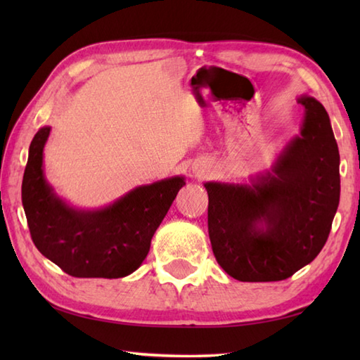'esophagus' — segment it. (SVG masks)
Here are the masks:
<instances>
[{
    "mask_svg": "<svg viewBox=\"0 0 360 360\" xmlns=\"http://www.w3.org/2000/svg\"><path fill=\"white\" fill-rule=\"evenodd\" d=\"M204 172H205V167H204L202 164H201L200 167H195V173H196L198 176H202Z\"/></svg>",
    "mask_w": 360,
    "mask_h": 360,
    "instance_id": "obj_1",
    "label": "esophagus"
}]
</instances>
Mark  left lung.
I'll list each match as a JSON object with an SVG mask.
<instances>
[{"mask_svg":"<svg viewBox=\"0 0 360 360\" xmlns=\"http://www.w3.org/2000/svg\"><path fill=\"white\" fill-rule=\"evenodd\" d=\"M300 136L250 186L205 182L218 264L240 281H280L309 264L331 231L340 198L339 148L323 105L303 96Z\"/></svg>","mask_w":360,"mask_h":360,"instance_id":"1","label":"left lung"}]
</instances>
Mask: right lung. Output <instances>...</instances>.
I'll use <instances>...</instances> for the list:
<instances>
[{
    "mask_svg": "<svg viewBox=\"0 0 360 360\" xmlns=\"http://www.w3.org/2000/svg\"><path fill=\"white\" fill-rule=\"evenodd\" d=\"M51 127L37 131L29 147L21 200L30 236L41 254L79 278H120L147 257L184 176L133 188L97 210H80L53 193L43 173V148Z\"/></svg>",
    "mask_w": 360,
    "mask_h": 360,
    "instance_id": "1",
    "label": "right lung"
}]
</instances>
